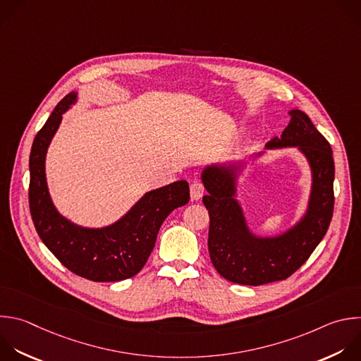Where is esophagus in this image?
I'll return each mask as SVG.
<instances>
[{"label": "esophagus", "mask_w": 361, "mask_h": 361, "mask_svg": "<svg viewBox=\"0 0 361 361\" xmlns=\"http://www.w3.org/2000/svg\"><path fill=\"white\" fill-rule=\"evenodd\" d=\"M190 192H191V200L192 201H198L202 195H204V187L200 181H194L190 185Z\"/></svg>", "instance_id": "esophagus-1"}]
</instances>
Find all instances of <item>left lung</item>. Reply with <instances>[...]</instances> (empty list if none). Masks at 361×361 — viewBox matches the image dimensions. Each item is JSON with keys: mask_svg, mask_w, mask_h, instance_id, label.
Instances as JSON below:
<instances>
[{"mask_svg": "<svg viewBox=\"0 0 361 361\" xmlns=\"http://www.w3.org/2000/svg\"><path fill=\"white\" fill-rule=\"evenodd\" d=\"M289 114L290 122L282 136L274 137L265 150L296 147L309 163L312 187L307 208L293 226L272 236L251 231L236 198L238 177L247 160L209 164L201 173L208 192L202 202L209 214V258L216 272L229 282L259 286L289 278L307 261L330 225L334 207L333 152L306 113L293 109ZM264 153L250 159H259Z\"/></svg>", "mask_w": 361, "mask_h": 361, "instance_id": "8db88e82", "label": "left lung"}]
</instances>
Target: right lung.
<instances>
[{"mask_svg":"<svg viewBox=\"0 0 361 361\" xmlns=\"http://www.w3.org/2000/svg\"><path fill=\"white\" fill-rule=\"evenodd\" d=\"M78 100L66 94L34 139L30 156V209L47 248L71 272L93 282H116L135 276L147 262L159 229L171 211L190 200L185 180L146 192L122 218L102 228L78 225L61 215L52 202L45 159L62 114Z\"/></svg>","mask_w":361,"mask_h":361,"instance_id":"right-lung-1","label":"right lung"}]
</instances>
